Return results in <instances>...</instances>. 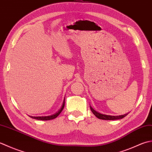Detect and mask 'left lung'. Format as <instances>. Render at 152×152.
Masks as SVG:
<instances>
[{
    "instance_id": "8db88e82",
    "label": "left lung",
    "mask_w": 152,
    "mask_h": 152,
    "mask_svg": "<svg viewBox=\"0 0 152 152\" xmlns=\"http://www.w3.org/2000/svg\"><path fill=\"white\" fill-rule=\"evenodd\" d=\"M90 108L92 111V112L93 113L94 115L97 117V118L100 119H103V120H116V119H123V117H125V116H126L128 115V113L124 114V115H104V114H102L97 112L96 111H95L93 108H92L91 106H90Z\"/></svg>"
}]
</instances>
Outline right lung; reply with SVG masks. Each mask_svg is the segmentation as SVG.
<instances>
[{
	"instance_id": "right-lung-1",
	"label": "right lung",
	"mask_w": 152,
	"mask_h": 152,
	"mask_svg": "<svg viewBox=\"0 0 152 152\" xmlns=\"http://www.w3.org/2000/svg\"><path fill=\"white\" fill-rule=\"evenodd\" d=\"M65 106V98H64V100L63 101V104L61 105V108L60 110H59L56 113H55L54 114L52 115H49V116H40V117H33V116H29L31 118H33V119H37V120H42V121H48V120H51V119H53L56 118V117L60 115V113L62 111L64 107Z\"/></svg>"
}]
</instances>
